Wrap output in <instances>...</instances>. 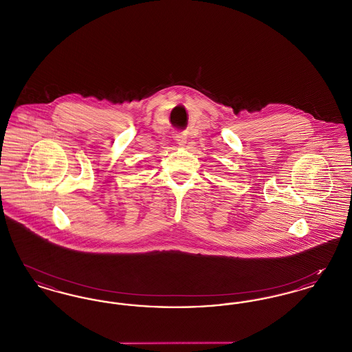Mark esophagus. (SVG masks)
Segmentation results:
<instances>
[{"label": "esophagus", "instance_id": "esophagus-1", "mask_svg": "<svg viewBox=\"0 0 352 352\" xmlns=\"http://www.w3.org/2000/svg\"><path fill=\"white\" fill-rule=\"evenodd\" d=\"M174 138H175V141H177L181 146H184V144H186V140H187V135L184 133H177L174 135Z\"/></svg>", "mask_w": 352, "mask_h": 352}]
</instances>
